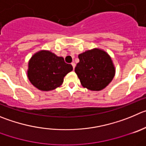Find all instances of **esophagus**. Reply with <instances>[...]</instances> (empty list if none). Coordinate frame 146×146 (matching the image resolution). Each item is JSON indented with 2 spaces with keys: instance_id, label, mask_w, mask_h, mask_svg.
Returning <instances> with one entry per match:
<instances>
[{
  "instance_id": "obj_1",
  "label": "esophagus",
  "mask_w": 146,
  "mask_h": 146,
  "mask_svg": "<svg viewBox=\"0 0 146 146\" xmlns=\"http://www.w3.org/2000/svg\"><path fill=\"white\" fill-rule=\"evenodd\" d=\"M71 65H72V66H73V70H74V69H75V67H76V64H75V62H72Z\"/></svg>"
}]
</instances>
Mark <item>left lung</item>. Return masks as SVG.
Instances as JSON below:
<instances>
[{
    "instance_id": "left-lung-1",
    "label": "left lung",
    "mask_w": 146,
    "mask_h": 146,
    "mask_svg": "<svg viewBox=\"0 0 146 146\" xmlns=\"http://www.w3.org/2000/svg\"><path fill=\"white\" fill-rule=\"evenodd\" d=\"M79 62L75 72L83 87L91 91L104 89L112 81L115 68L111 57L98 48L87 50L78 54Z\"/></svg>"
}]
</instances>
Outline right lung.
Here are the masks:
<instances>
[{
  "label": "right lung",
  "instance_id": "add662e5",
  "mask_svg": "<svg viewBox=\"0 0 146 146\" xmlns=\"http://www.w3.org/2000/svg\"><path fill=\"white\" fill-rule=\"evenodd\" d=\"M72 70L73 66L65 63L62 57L48 50H41L29 61L27 76L34 86L48 92L60 86L64 77Z\"/></svg>",
  "mask_w": 146,
  "mask_h": 146
}]
</instances>
